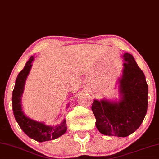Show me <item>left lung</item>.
Returning a JSON list of instances; mask_svg holds the SVG:
<instances>
[{
    "label": "left lung",
    "mask_w": 159,
    "mask_h": 159,
    "mask_svg": "<svg viewBox=\"0 0 159 159\" xmlns=\"http://www.w3.org/2000/svg\"><path fill=\"white\" fill-rule=\"evenodd\" d=\"M122 78L119 79L120 100H94L91 109L95 125L104 135L125 137L142 124L148 107V85L145 75L132 54L123 55Z\"/></svg>",
    "instance_id": "obj_1"
}]
</instances>
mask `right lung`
Returning <instances> with one entry per match:
<instances>
[{"instance_id":"1","label":"right lung","mask_w":159,"mask_h":159,"mask_svg":"<svg viewBox=\"0 0 159 159\" xmlns=\"http://www.w3.org/2000/svg\"><path fill=\"white\" fill-rule=\"evenodd\" d=\"M33 60L34 57L32 56L26 63L24 69L17 75L12 91V110L16 122L25 134L32 139L43 142L61 137L66 132L67 127L66 120H64L61 124L57 126H47L44 123L37 122L27 117L22 111L21 96L24 90L25 80L31 69Z\"/></svg>"}]
</instances>
